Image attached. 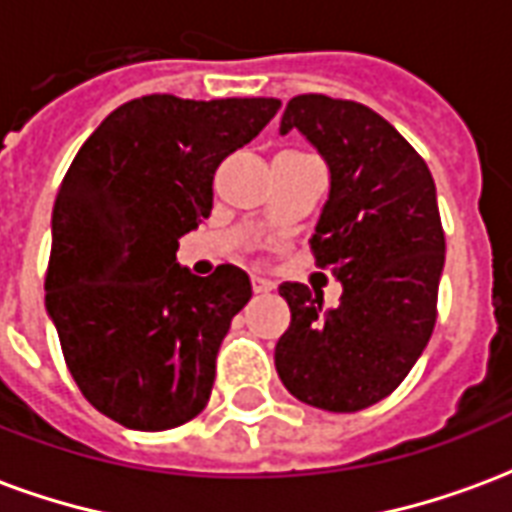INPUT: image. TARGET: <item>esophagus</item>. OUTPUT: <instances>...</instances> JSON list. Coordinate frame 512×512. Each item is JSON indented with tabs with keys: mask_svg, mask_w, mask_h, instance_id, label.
Wrapping results in <instances>:
<instances>
[{
	"mask_svg": "<svg viewBox=\"0 0 512 512\" xmlns=\"http://www.w3.org/2000/svg\"><path fill=\"white\" fill-rule=\"evenodd\" d=\"M252 285H255L257 293H266V290H271V282H268L266 277H252Z\"/></svg>",
	"mask_w": 512,
	"mask_h": 512,
	"instance_id": "obj_1",
	"label": "esophagus"
}]
</instances>
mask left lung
<instances>
[{"label":"left lung","instance_id":"8db88e82","mask_svg":"<svg viewBox=\"0 0 512 512\" xmlns=\"http://www.w3.org/2000/svg\"><path fill=\"white\" fill-rule=\"evenodd\" d=\"M299 128L332 172L310 238L315 266L343 282L323 310L304 282H282L290 326L277 373L307 406L351 414L403 384L439 318L444 268L436 183L425 158L370 106L307 93L290 98L279 131Z\"/></svg>","mask_w":512,"mask_h":512}]
</instances>
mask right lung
I'll return each instance as SVG.
<instances>
[{"label":"right lung","instance_id":"1","mask_svg":"<svg viewBox=\"0 0 512 512\" xmlns=\"http://www.w3.org/2000/svg\"><path fill=\"white\" fill-rule=\"evenodd\" d=\"M277 98L142 95L76 153L51 213L46 310L82 395L131 430L178 428L211 397L216 354L252 299L233 263L194 277L178 238L211 216L213 175Z\"/></svg>","mask_w":512,"mask_h":512}]
</instances>
